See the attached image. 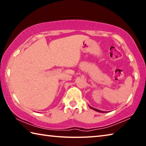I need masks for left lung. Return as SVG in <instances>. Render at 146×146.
I'll list each match as a JSON object with an SVG mask.
<instances>
[{"instance_id":"8db88e82","label":"left lung","mask_w":146,"mask_h":146,"mask_svg":"<svg viewBox=\"0 0 146 146\" xmlns=\"http://www.w3.org/2000/svg\"><path fill=\"white\" fill-rule=\"evenodd\" d=\"M88 106H89V105H88ZM89 107H90V108L92 109V110H95V111H97V112H99V113H105V111H100V110H97V109H95V108H94L91 107L90 106H89Z\"/></svg>"}]
</instances>
